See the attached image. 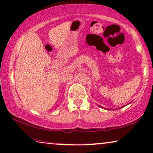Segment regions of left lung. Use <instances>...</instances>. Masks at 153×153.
I'll use <instances>...</instances> for the list:
<instances>
[{
	"mask_svg": "<svg viewBox=\"0 0 153 153\" xmlns=\"http://www.w3.org/2000/svg\"><path fill=\"white\" fill-rule=\"evenodd\" d=\"M127 105H128V104H127ZM98 106H99L100 107H101V108H104V107H102V106H100V105H98ZM120 108H121V107H120ZM105 109H106V110H111V108H105ZM112 110H113V109H112Z\"/></svg>",
	"mask_w": 153,
	"mask_h": 153,
	"instance_id": "left-lung-1",
	"label": "left lung"
}]
</instances>
